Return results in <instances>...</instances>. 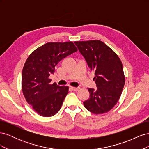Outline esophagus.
<instances>
[{
  "label": "esophagus",
  "mask_w": 149,
  "mask_h": 149,
  "mask_svg": "<svg viewBox=\"0 0 149 149\" xmlns=\"http://www.w3.org/2000/svg\"><path fill=\"white\" fill-rule=\"evenodd\" d=\"M71 89L72 90H73V91H78V90L80 89V88H79V87H77V88L71 87Z\"/></svg>",
  "instance_id": "1"
}]
</instances>
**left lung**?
I'll list each match as a JSON object with an SVG mask.
<instances>
[{
	"mask_svg": "<svg viewBox=\"0 0 149 149\" xmlns=\"http://www.w3.org/2000/svg\"><path fill=\"white\" fill-rule=\"evenodd\" d=\"M74 43L95 74L93 80L97 88H88L90 96L83 102L84 106L93 114L105 113L116 104L123 91L125 77L122 62L100 40Z\"/></svg>",
	"mask_w": 149,
	"mask_h": 149,
	"instance_id": "obj_1",
	"label": "left lung"
}]
</instances>
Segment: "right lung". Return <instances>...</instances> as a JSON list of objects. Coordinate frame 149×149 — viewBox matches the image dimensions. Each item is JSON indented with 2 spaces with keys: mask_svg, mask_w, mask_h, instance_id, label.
I'll use <instances>...</instances> for the list:
<instances>
[{
  "mask_svg": "<svg viewBox=\"0 0 149 149\" xmlns=\"http://www.w3.org/2000/svg\"><path fill=\"white\" fill-rule=\"evenodd\" d=\"M71 42H49L31 53L22 74V88L26 101L38 114L51 117L59 111L68 86L50 84L49 79L61 60L77 51Z\"/></svg>",
  "mask_w": 149,
  "mask_h": 149,
  "instance_id": "add662e5",
  "label": "right lung"
}]
</instances>
